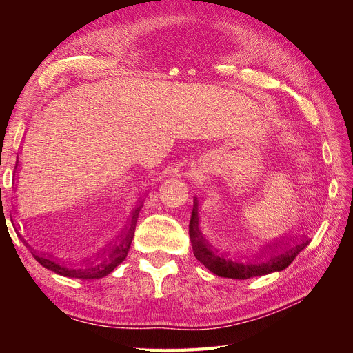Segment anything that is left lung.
I'll return each mask as SVG.
<instances>
[{
	"label": "left lung",
	"instance_id": "8db88e82",
	"mask_svg": "<svg viewBox=\"0 0 353 353\" xmlns=\"http://www.w3.org/2000/svg\"><path fill=\"white\" fill-rule=\"evenodd\" d=\"M197 200L194 199L193 212H191L188 234L193 253L196 259L200 261L218 276L234 280H248L252 276H261L276 271L285 270L296 256L301 253L309 240H292V243L279 244L276 248L265 253H243L232 252L228 249H222L221 245L213 244L199 228V215H197Z\"/></svg>",
	"mask_w": 353,
	"mask_h": 353
}]
</instances>
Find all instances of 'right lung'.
Segmentation results:
<instances>
[{"label":"right lung","mask_w":353,"mask_h":353,"mask_svg":"<svg viewBox=\"0 0 353 353\" xmlns=\"http://www.w3.org/2000/svg\"><path fill=\"white\" fill-rule=\"evenodd\" d=\"M140 209H137L130 227L125 230L113 243L101 252L95 253L87 258H79V256L66 254L60 252H35L32 250L30 245L28 248L32 250L34 258L44 266V268L56 272L69 279H103L109 275L117 265L125 261L128 252H130L131 243L134 239V231L137 225V218Z\"/></svg>","instance_id":"obj_1"}]
</instances>
